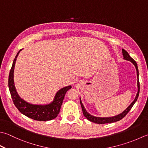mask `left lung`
Wrapping results in <instances>:
<instances>
[{
	"mask_svg": "<svg viewBox=\"0 0 148 148\" xmlns=\"http://www.w3.org/2000/svg\"><path fill=\"white\" fill-rule=\"evenodd\" d=\"M122 51H123V56H124V59L130 61V62H131L133 63V64L135 65V68H136V70H137V79H138V80H137L138 92L137 94V95H136V97H135V99L131 103V105H130L128 107V108H127L125 110H124L122 113V114H121L119 115H116V116H114V117H97L92 116V115H91L90 114H89L86 111L85 107H84L83 105L82 104V101H81V99H80V104H81V106H82L84 116H85L86 119H87L88 120H89L90 121H91V122H93L94 123H97V124H106V123H115V122H117V121H120V120L122 119L123 118H124V117L126 116L127 114H128V113L130 112V110L132 109V106H134L135 103L136 102V101H137V100L138 99V95H139V92H140V83H139V80H138V70L137 64V63H136L134 59H133L132 57H130L129 54L127 53V52L125 50H124V49H123Z\"/></svg>",
	"mask_w": 148,
	"mask_h": 148,
	"instance_id": "8db88e82",
	"label": "left lung"
}]
</instances>
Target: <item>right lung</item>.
<instances>
[{
  "label": "right lung",
  "mask_w": 148,
  "mask_h": 148,
  "mask_svg": "<svg viewBox=\"0 0 148 148\" xmlns=\"http://www.w3.org/2000/svg\"><path fill=\"white\" fill-rule=\"evenodd\" d=\"M21 50L22 49H20L16 55L15 58L13 60V65L10 72V74H9L8 86L14 105H15L17 109L22 114L32 119L39 121H46L53 119L56 118L58 116V115L59 114L61 106L62 105L63 101V99H64L66 92L69 89H71L72 86H68L60 89L57 92L56 95H55L54 101L51 103L49 104V105H32V104L28 103L24 100L21 99L16 91L13 79L14 65H15L16 58L18 56L19 53Z\"/></svg>",
  "instance_id": "obj_1"
}]
</instances>
